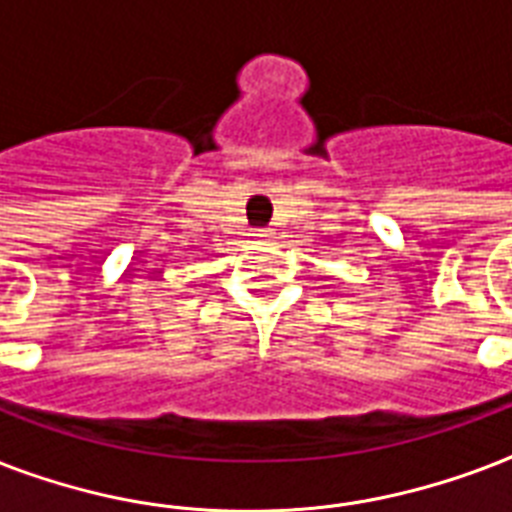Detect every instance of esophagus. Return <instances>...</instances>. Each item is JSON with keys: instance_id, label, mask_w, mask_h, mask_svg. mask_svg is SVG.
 <instances>
[{"instance_id": "esophagus-1", "label": "esophagus", "mask_w": 512, "mask_h": 512, "mask_svg": "<svg viewBox=\"0 0 512 512\" xmlns=\"http://www.w3.org/2000/svg\"><path fill=\"white\" fill-rule=\"evenodd\" d=\"M257 236H265V239H268V236H271V228H257Z\"/></svg>"}]
</instances>
